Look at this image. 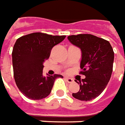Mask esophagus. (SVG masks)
<instances>
[{
	"label": "esophagus",
	"instance_id": "esophagus-1",
	"mask_svg": "<svg viewBox=\"0 0 125 125\" xmlns=\"http://www.w3.org/2000/svg\"><path fill=\"white\" fill-rule=\"evenodd\" d=\"M65 79L66 82H67L68 83H72L73 82V79L71 78H69V77H65Z\"/></svg>",
	"mask_w": 125,
	"mask_h": 125
}]
</instances>
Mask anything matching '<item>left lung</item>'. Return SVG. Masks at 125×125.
<instances>
[{"label":"left lung","mask_w":125,"mask_h":125,"mask_svg":"<svg viewBox=\"0 0 125 125\" xmlns=\"http://www.w3.org/2000/svg\"><path fill=\"white\" fill-rule=\"evenodd\" d=\"M73 45L82 51L81 74L86 77L77 83L79 90L72 96L89 101L98 97L109 82L114 61V52L109 41L88 34L72 35L67 37Z\"/></svg>","instance_id":"left-lung-1"}]
</instances>
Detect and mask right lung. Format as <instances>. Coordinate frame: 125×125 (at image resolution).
Wrapping results in <instances>:
<instances>
[{"label":"right lung","instance_id":"right-lung-1","mask_svg":"<svg viewBox=\"0 0 125 125\" xmlns=\"http://www.w3.org/2000/svg\"><path fill=\"white\" fill-rule=\"evenodd\" d=\"M66 36H53L36 32L19 38L13 47L12 57L14 78L24 96L41 100L51 93L54 82L60 74L43 76V62L50 57L53 46Z\"/></svg>","mask_w":125,"mask_h":125}]
</instances>
